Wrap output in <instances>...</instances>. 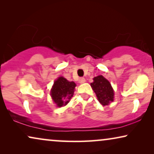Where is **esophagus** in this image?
Returning a JSON list of instances; mask_svg holds the SVG:
<instances>
[{
    "mask_svg": "<svg viewBox=\"0 0 154 154\" xmlns=\"http://www.w3.org/2000/svg\"><path fill=\"white\" fill-rule=\"evenodd\" d=\"M86 81H85V79H84V78H81V79H79V83H81V84H82V83H85Z\"/></svg>",
    "mask_w": 154,
    "mask_h": 154,
    "instance_id": "esophagus-1",
    "label": "esophagus"
}]
</instances>
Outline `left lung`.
Wrapping results in <instances>:
<instances>
[{
	"label": "left lung",
	"instance_id": "8db88e82",
	"mask_svg": "<svg viewBox=\"0 0 154 154\" xmlns=\"http://www.w3.org/2000/svg\"><path fill=\"white\" fill-rule=\"evenodd\" d=\"M93 81L90 85L95 92L99 102L103 106L109 105L114 98V91L111 83L102 75L94 77Z\"/></svg>",
	"mask_w": 154,
	"mask_h": 154
}]
</instances>
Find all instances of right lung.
Listing matches in <instances>:
<instances>
[{
  "label": "right lung",
  "instance_id": "add662e5",
  "mask_svg": "<svg viewBox=\"0 0 154 154\" xmlns=\"http://www.w3.org/2000/svg\"><path fill=\"white\" fill-rule=\"evenodd\" d=\"M75 86L74 82L67 81L63 76L54 81L50 95L57 106L62 107L68 104L73 95Z\"/></svg>",
  "mask_w": 154,
  "mask_h": 154
}]
</instances>
